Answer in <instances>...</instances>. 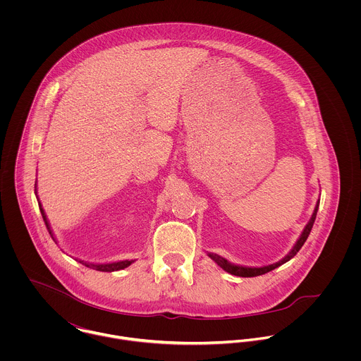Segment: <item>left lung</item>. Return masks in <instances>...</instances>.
Instances as JSON below:
<instances>
[{
  "mask_svg": "<svg viewBox=\"0 0 361 361\" xmlns=\"http://www.w3.org/2000/svg\"><path fill=\"white\" fill-rule=\"evenodd\" d=\"M318 206H319V203H317V206L314 208V212H312V215H311V218H310L309 224H307V225H306V228L303 229V232H302V235H300L299 240L296 242L295 247L289 252V255H288V256H285V257L282 258L281 261H278V262H275V264L265 265V267H259V268L239 267V265H233V264L228 262L225 258H222L221 256H218V255H211V253H209L208 256H209V258H211L212 261H215V262H216L222 269H225L226 272H229V274H232V275H236V276L250 278V276H258V275L267 274V272H269V271H272V269L278 268L279 265H282V264L288 262L290 258H293L296 255H298V252L302 249V246L305 245V242H306V240H307V238H309L310 232H311V228H312L314 221H315V216H317Z\"/></svg>",
  "mask_w": 361,
  "mask_h": 361,
  "instance_id": "1",
  "label": "left lung"
}]
</instances>
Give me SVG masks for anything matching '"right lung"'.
<instances>
[{
	"instance_id": "add662e5",
	"label": "right lung",
	"mask_w": 361,
	"mask_h": 361,
	"mask_svg": "<svg viewBox=\"0 0 361 361\" xmlns=\"http://www.w3.org/2000/svg\"><path fill=\"white\" fill-rule=\"evenodd\" d=\"M39 207H40V212H42V215H43V219H44V222H46V226H47V229H49V232H50V235H51L52 239H54V236H52L51 229H50V225H49V222H47V218H46V214H44V209L42 208V204H40V202H39ZM55 240V239H54ZM82 264H85L86 267H89V268H93V269H96V271H103V272H112V271H118V269H123V268H126V267H129L133 261H128V259H125V261H118V262H111V264H87V262H83V261H80Z\"/></svg>"
}]
</instances>
